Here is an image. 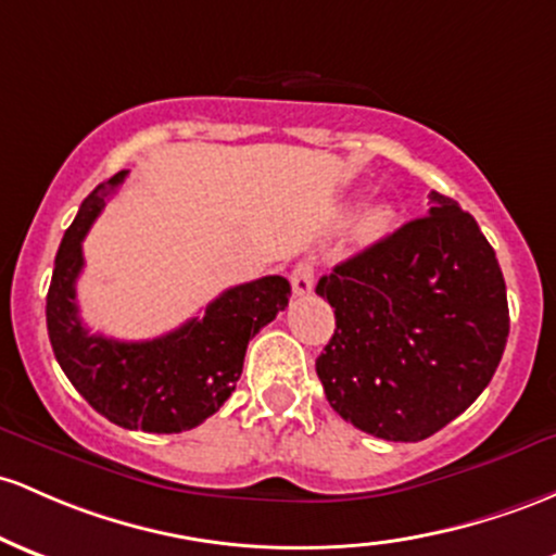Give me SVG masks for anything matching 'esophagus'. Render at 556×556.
I'll return each mask as SVG.
<instances>
[{
  "label": "esophagus",
  "instance_id": "34e87169",
  "mask_svg": "<svg viewBox=\"0 0 556 556\" xmlns=\"http://www.w3.org/2000/svg\"><path fill=\"white\" fill-rule=\"evenodd\" d=\"M314 282H316L314 264H308V261H301V264L292 266L290 285H292V292H295V295H308V292L314 290Z\"/></svg>",
  "mask_w": 556,
  "mask_h": 556
}]
</instances>
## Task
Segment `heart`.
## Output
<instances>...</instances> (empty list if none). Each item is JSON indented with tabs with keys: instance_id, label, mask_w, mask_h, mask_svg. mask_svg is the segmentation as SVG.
<instances>
[{
	"instance_id": "obj_1",
	"label": "heart",
	"mask_w": 556,
	"mask_h": 556,
	"mask_svg": "<svg viewBox=\"0 0 556 556\" xmlns=\"http://www.w3.org/2000/svg\"><path fill=\"white\" fill-rule=\"evenodd\" d=\"M390 218H393V213H390V208H386V205H380V208L369 211L367 218H364V224H362L364 235H369V237L382 235V231L390 227Z\"/></svg>"
}]
</instances>
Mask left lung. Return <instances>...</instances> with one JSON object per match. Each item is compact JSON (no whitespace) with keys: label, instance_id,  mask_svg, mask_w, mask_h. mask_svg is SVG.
Listing matches in <instances>:
<instances>
[{"label":"left lung","instance_id":"8db88e82","mask_svg":"<svg viewBox=\"0 0 556 556\" xmlns=\"http://www.w3.org/2000/svg\"><path fill=\"white\" fill-rule=\"evenodd\" d=\"M334 334L316 358L329 406L375 438L417 443L483 393L509 334L504 274L478 222L430 213L319 279Z\"/></svg>","mask_w":556,"mask_h":556}]
</instances>
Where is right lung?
<instances>
[{
	"label": "right lung",
	"mask_w": 556,
	"mask_h": 556,
	"mask_svg": "<svg viewBox=\"0 0 556 556\" xmlns=\"http://www.w3.org/2000/svg\"><path fill=\"white\" fill-rule=\"evenodd\" d=\"M118 170L78 208L60 242L50 292L47 329L60 369L94 412L126 430L181 432L216 414L242 375L248 340L266 327L290 301L285 277L224 290L205 306L203 319L155 340H124L91 334L78 316L76 279L84 268L81 242L110 192L126 179Z\"/></svg>",
	"instance_id": "add662e5"
}]
</instances>
